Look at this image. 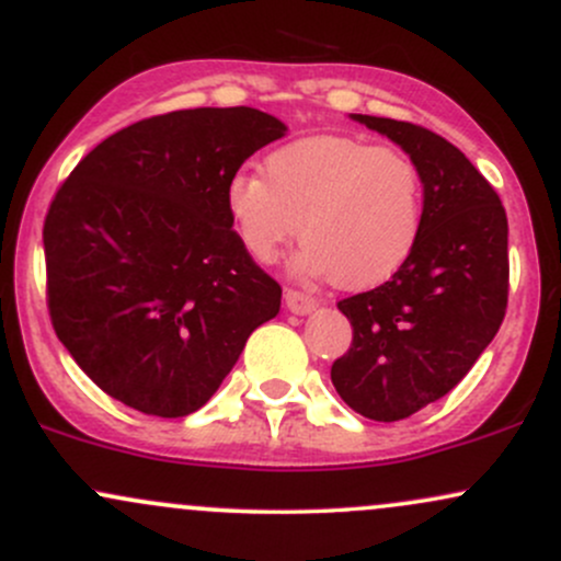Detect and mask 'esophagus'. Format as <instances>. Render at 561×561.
I'll return each mask as SVG.
<instances>
[{"mask_svg":"<svg viewBox=\"0 0 561 561\" xmlns=\"http://www.w3.org/2000/svg\"><path fill=\"white\" fill-rule=\"evenodd\" d=\"M285 302L293 313H311L317 308V298L311 293H302V289H287Z\"/></svg>","mask_w":561,"mask_h":561,"instance_id":"34e87169","label":"esophagus"}]
</instances>
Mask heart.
<instances>
[{
	"label": "heart",
	"mask_w": 561,
	"mask_h": 561,
	"mask_svg": "<svg viewBox=\"0 0 561 561\" xmlns=\"http://www.w3.org/2000/svg\"><path fill=\"white\" fill-rule=\"evenodd\" d=\"M237 234L259 263H274L298 231L300 266L337 287L390 279L424 229L420 165L396 147L317 134L276 147L263 179L237 173L227 186Z\"/></svg>",
	"instance_id": "obj_1"
}]
</instances>
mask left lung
Segmentation results:
<instances>
[{
	"instance_id": "1",
	"label": "left lung",
	"mask_w": 561,
	"mask_h": 561,
	"mask_svg": "<svg viewBox=\"0 0 561 561\" xmlns=\"http://www.w3.org/2000/svg\"><path fill=\"white\" fill-rule=\"evenodd\" d=\"M401 145L424 179V229L385 285L337 302L353 327L332 385L375 422L409 420L472 369L508 300V227L488 179L440 134L409 121L353 115Z\"/></svg>"
}]
</instances>
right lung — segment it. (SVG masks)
I'll return each mask as SVG.
<instances>
[{"mask_svg":"<svg viewBox=\"0 0 561 561\" xmlns=\"http://www.w3.org/2000/svg\"><path fill=\"white\" fill-rule=\"evenodd\" d=\"M285 124L255 107H195L102 139L44 218L47 308L100 390L141 414H192L229 375L282 287L227 208L240 165Z\"/></svg>","mask_w":561,"mask_h":561,"instance_id":"1","label":"right lung"}]
</instances>
